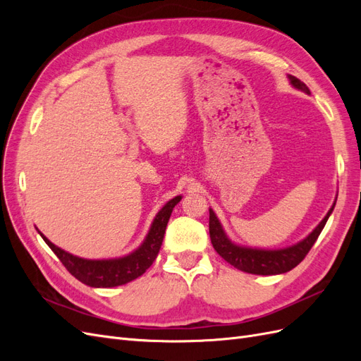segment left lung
I'll list each match as a JSON object with an SVG mask.
<instances>
[{"label":"left lung","mask_w":361,"mask_h":361,"mask_svg":"<svg viewBox=\"0 0 361 361\" xmlns=\"http://www.w3.org/2000/svg\"><path fill=\"white\" fill-rule=\"evenodd\" d=\"M288 78L297 90H301L304 93L310 94L309 87L305 85L298 78H295L292 75H288ZM336 206V200L330 211L322 218V221L316 226L313 231L301 239L300 243L277 250H267V248H253L245 247L233 243L231 238L227 236L224 228L218 220L215 212L209 207V235L211 243L215 248V251L220 255L226 262L233 265L235 268L241 269L248 274H257V276H276V274H285V272L293 269L309 253L316 239L321 235L324 226L326 224L333 209Z\"/></svg>","instance_id":"8db88e82"}]
</instances>
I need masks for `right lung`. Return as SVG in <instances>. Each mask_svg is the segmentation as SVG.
Instances as JSON below:
<instances>
[{"mask_svg": "<svg viewBox=\"0 0 361 361\" xmlns=\"http://www.w3.org/2000/svg\"><path fill=\"white\" fill-rule=\"evenodd\" d=\"M182 199V195H176L164 204L159 212L155 215L154 221L150 224L149 232L141 245L122 257L114 259H84L68 253L60 247L54 245L49 239L40 233L49 248L56 253L61 264L66 267L71 274L78 279L81 283L92 288H116L126 285V283L143 276L146 269L154 264L159 248L162 245L164 233L173 212V207Z\"/></svg>", "mask_w": 361, "mask_h": 361, "instance_id": "1", "label": "right lung"}]
</instances>
